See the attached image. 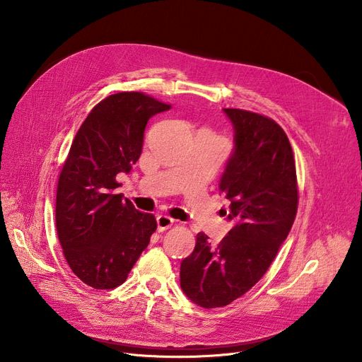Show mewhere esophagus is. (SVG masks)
I'll use <instances>...</instances> for the list:
<instances>
[{
    "label": "esophagus",
    "instance_id": "esophagus-1",
    "mask_svg": "<svg viewBox=\"0 0 362 362\" xmlns=\"http://www.w3.org/2000/svg\"><path fill=\"white\" fill-rule=\"evenodd\" d=\"M173 218L168 217V216H158L157 217V227H158V232H163V230H167L168 227H171V224H173Z\"/></svg>",
    "mask_w": 362,
    "mask_h": 362
}]
</instances>
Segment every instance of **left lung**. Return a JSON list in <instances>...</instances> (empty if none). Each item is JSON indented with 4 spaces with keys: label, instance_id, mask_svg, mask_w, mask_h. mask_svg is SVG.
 Instances as JSON below:
<instances>
[{
    "label": "left lung",
    "instance_id": "left-lung-1",
    "mask_svg": "<svg viewBox=\"0 0 362 362\" xmlns=\"http://www.w3.org/2000/svg\"><path fill=\"white\" fill-rule=\"evenodd\" d=\"M233 126L235 148L221 175L220 194L233 227L213 246L198 233L194 252L180 264V286L201 308H218L248 292L269 270L298 210L296 168L284 130L261 114L223 108Z\"/></svg>",
    "mask_w": 362,
    "mask_h": 362
}]
</instances>
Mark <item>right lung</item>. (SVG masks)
<instances>
[{
  "mask_svg": "<svg viewBox=\"0 0 362 362\" xmlns=\"http://www.w3.org/2000/svg\"><path fill=\"white\" fill-rule=\"evenodd\" d=\"M171 105L141 92L114 93L82 123L59 179L57 233L71 272L93 289H114L146 248L156 217L114 192L144 146L148 120Z\"/></svg>",
  "mask_w": 362,
  "mask_h": 362,
  "instance_id": "obj_1",
  "label": "right lung"
}]
</instances>
